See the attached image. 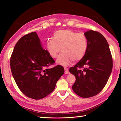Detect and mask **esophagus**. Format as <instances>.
<instances>
[{
  "label": "esophagus",
  "instance_id": "34e87169",
  "mask_svg": "<svg viewBox=\"0 0 121 121\" xmlns=\"http://www.w3.org/2000/svg\"><path fill=\"white\" fill-rule=\"evenodd\" d=\"M64 70H65V72H64L65 73V74L69 73V70H68V69H67V68H64Z\"/></svg>",
  "mask_w": 121,
  "mask_h": 121
}]
</instances>
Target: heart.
<instances>
[{
    "label": "heart",
    "instance_id": "b5f03b06",
    "mask_svg": "<svg viewBox=\"0 0 121 121\" xmlns=\"http://www.w3.org/2000/svg\"><path fill=\"white\" fill-rule=\"evenodd\" d=\"M61 50L57 62L69 65L72 60L78 61L84 56L88 48V41L85 35L69 30H61L54 33V38L48 39L46 48L52 58H56Z\"/></svg>",
    "mask_w": 121,
    "mask_h": 121
}]
</instances>
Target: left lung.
Instances as JSON below:
<instances>
[{
	"label": "left lung",
	"instance_id": "1",
	"mask_svg": "<svg viewBox=\"0 0 121 121\" xmlns=\"http://www.w3.org/2000/svg\"><path fill=\"white\" fill-rule=\"evenodd\" d=\"M84 35L88 41L87 51L69 71L76 77L73 91L80 97L89 98L98 94L106 85L112 69V58L108 43L101 34L89 30Z\"/></svg>",
	"mask_w": 121,
	"mask_h": 121
}]
</instances>
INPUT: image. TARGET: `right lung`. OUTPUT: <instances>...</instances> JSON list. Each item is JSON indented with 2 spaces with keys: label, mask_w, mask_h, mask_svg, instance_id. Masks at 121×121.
<instances>
[{
  "label": "right lung",
  "mask_w": 121,
  "mask_h": 121,
  "mask_svg": "<svg viewBox=\"0 0 121 121\" xmlns=\"http://www.w3.org/2000/svg\"><path fill=\"white\" fill-rule=\"evenodd\" d=\"M55 61L43 48L36 32L18 40L11 55L12 75L18 88L27 97L39 100L53 91L57 82L64 73L63 66L49 69Z\"/></svg>",
  "instance_id": "1"
}]
</instances>
